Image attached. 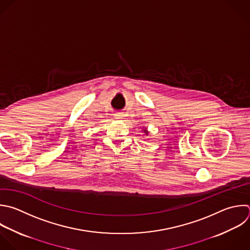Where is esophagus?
I'll return each instance as SVG.
<instances>
[{"label": "esophagus", "instance_id": "esophagus-1", "mask_svg": "<svg viewBox=\"0 0 250 250\" xmlns=\"http://www.w3.org/2000/svg\"><path fill=\"white\" fill-rule=\"evenodd\" d=\"M114 116H115L116 119H121V118H123V113H121V112H116V113L114 114Z\"/></svg>", "mask_w": 250, "mask_h": 250}]
</instances>
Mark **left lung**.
Here are the masks:
<instances>
[{
  "instance_id": "8db88e82",
  "label": "left lung",
  "mask_w": 250,
  "mask_h": 250,
  "mask_svg": "<svg viewBox=\"0 0 250 250\" xmlns=\"http://www.w3.org/2000/svg\"><path fill=\"white\" fill-rule=\"evenodd\" d=\"M144 132H145V133H146V135H147V133H148V132H147V131H146V130H144Z\"/></svg>"
}]
</instances>
